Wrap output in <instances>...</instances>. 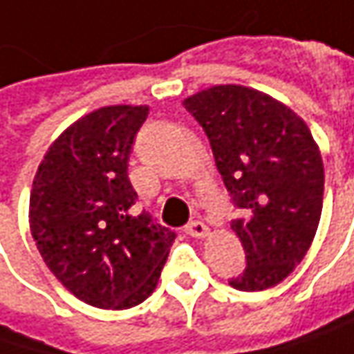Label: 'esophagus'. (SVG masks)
Masks as SVG:
<instances>
[{
    "mask_svg": "<svg viewBox=\"0 0 354 354\" xmlns=\"http://www.w3.org/2000/svg\"><path fill=\"white\" fill-rule=\"evenodd\" d=\"M186 234H188V236H192V239H204V236H208V234H210V228H208L204 222L194 220V222H190V224L186 226Z\"/></svg>",
    "mask_w": 354,
    "mask_h": 354,
    "instance_id": "34e87169",
    "label": "esophagus"
}]
</instances>
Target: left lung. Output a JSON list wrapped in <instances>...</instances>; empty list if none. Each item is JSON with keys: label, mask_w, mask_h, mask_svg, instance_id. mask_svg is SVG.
<instances>
[{"label": "left lung", "mask_w": 354, "mask_h": 354, "mask_svg": "<svg viewBox=\"0 0 354 354\" xmlns=\"http://www.w3.org/2000/svg\"><path fill=\"white\" fill-rule=\"evenodd\" d=\"M210 140L240 218L230 228L246 268L230 286L254 292L282 282L304 259L322 212L321 150L301 115L272 95L224 84L184 100Z\"/></svg>", "instance_id": "obj_1"}]
</instances>
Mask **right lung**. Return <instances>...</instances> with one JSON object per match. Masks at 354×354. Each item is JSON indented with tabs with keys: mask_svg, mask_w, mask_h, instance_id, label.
Returning <instances> with one entry per match:
<instances>
[{
	"mask_svg": "<svg viewBox=\"0 0 354 354\" xmlns=\"http://www.w3.org/2000/svg\"><path fill=\"white\" fill-rule=\"evenodd\" d=\"M148 106H106L53 140L33 178L30 228L44 262L95 308H132L156 288L176 232L134 204L128 160Z\"/></svg>",
	"mask_w": 354,
	"mask_h": 354,
	"instance_id": "right-lung-1",
	"label": "right lung"
}]
</instances>
